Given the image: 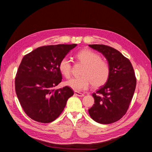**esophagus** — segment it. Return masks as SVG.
I'll use <instances>...</instances> for the list:
<instances>
[{"mask_svg": "<svg viewBox=\"0 0 152 152\" xmlns=\"http://www.w3.org/2000/svg\"><path fill=\"white\" fill-rule=\"evenodd\" d=\"M74 94H75V96H79V97H82V96H84V94L79 93V92H76V91L74 93Z\"/></svg>", "mask_w": 152, "mask_h": 152, "instance_id": "obj_1", "label": "esophagus"}]
</instances>
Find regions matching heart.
I'll list each match as a JSON object with an SVG mask.
<instances>
[{
  "instance_id": "obj_1",
  "label": "heart",
  "mask_w": 152,
  "mask_h": 152,
  "mask_svg": "<svg viewBox=\"0 0 152 152\" xmlns=\"http://www.w3.org/2000/svg\"><path fill=\"white\" fill-rule=\"evenodd\" d=\"M75 58L84 65L81 77L72 78L65 82V84L75 91H81L88 88L90 84L95 88L105 84L110 76V66L103 60L100 55L88 49L79 50ZM59 70L66 78L71 74V62L67 57L63 58L58 64Z\"/></svg>"
}]
</instances>
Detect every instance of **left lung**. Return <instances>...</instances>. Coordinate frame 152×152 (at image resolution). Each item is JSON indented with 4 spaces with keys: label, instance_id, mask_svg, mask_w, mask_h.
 <instances>
[{
    "label": "left lung",
    "instance_id": "8db88e82",
    "mask_svg": "<svg viewBox=\"0 0 152 152\" xmlns=\"http://www.w3.org/2000/svg\"><path fill=\"white\" fill-rule=\"evenodd\" d=\"M89 46L102 53L110 70L108 81L92 94L94 104L89 113L98 123L112 124L120 120L129 107L136 86L134 69L129 59L117 49L102 44Z\"/></svg>",
    "mask_w": 152,
    "mask_h": 152
}]
</instances>
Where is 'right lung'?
<instances>
[{"instance_id":"1","label":"right lung","mask_w":152,"mask_h":152,"mask_svg":"<svg viewBox=\"0 0 152 152\" xmlns=\"http://www.w3.org/2000/svg\"><path fill=\"white\" fill-rule=\"evenodd\" d=\"M73 44L39 47L23 58L15 78V90L25 113L34 121L49 123L60 115L74 94L68 86L54 89L62 80L58 64Z\"/></svg>"}]
</instances>
